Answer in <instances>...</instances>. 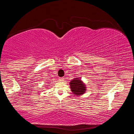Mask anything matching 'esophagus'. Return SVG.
Masks as SVG:
<instances>
[{
	"instance_id": "esophagus-1",
	"label": "esophagus",
	"mask_w": 134,
	"mask_h": 134,
	"mask_svg": "<svg viewBox=\"0 0 134 134\" xmlns=\"http://www.w3.org/2000/svg\"><path fill=\"white\" fill-rule=\"evenodd\" d=\"M64 77H60L59 78V80L60 81H64Z\"/></svg>"
}]
</instances>
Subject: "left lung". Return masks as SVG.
I'll return each mask as SVG.
<instances>
[{
	"instance_id": "obj_1",
	"label": "left lung",
	"mask_w": 134,
	"mask_h": 134,
	"mask_svg": "<svg viewBox=\"0 0 134 134\" xmlns=\"http://www.w3.org/2000/svg\"><path fill=\"white\" fill-rule=\"evenodd\" d=\"M70 88L73 93L76 95L83 94L86 90L85 86L78 78L73 79L70 82Z\"/></svg>"
}]
</instances>
